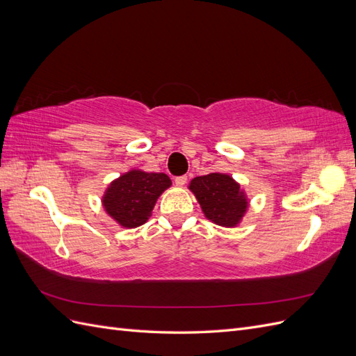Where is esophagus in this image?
Here are the masks:
<instances>
[{
  "instance_id": "obj_1",
  "label": "esophagus",
  "mask_w": 356,
  "mask_h": 356,
  "mask_svg": "<svg viewBox=\"0 0 356 356\" xmlns=\"http://www.w3.org/2000/svg\"><path fill=\"white\" fill-rule=\"evenodd\" d=\"M187 177L186 175H182V177H177L175 178V184L178 186V187H182V186H186L187 184Z\"/></svg>"
}]
</instances>
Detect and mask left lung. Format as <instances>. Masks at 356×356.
<instances>
[{
    "mask_svg": "<svg viewBox=\"0 0 356 356\" xmlns=\"http://www.w3.org/2000/svg\"><path fill=\"white\" fill-rule=\"evenodd\" d=\"M200 203L204 217L222 227H234L246 212L248 200L230 175L209 174L191 179L188 187Z\"/></svg>",
    "mask_w": 356,
    "mask_h": 356,
    "instance_id": "obj_1",
    "label": "left lung"
}]
</instances>
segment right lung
Returning <instances> with one entry per match:
<instances>
[{
	"label": "right lung",
	"mask_w": 356,
	"mask_h": 356,
	"mask_svg": "<svg viewBox=\"0 0 356 356\" xmlns=\"http://www.w3.org/2000/svg\"><path fill=\"white\" fill-rule=\"evenodd\" d=\"M170 184L166 174L129 170L106 188L102 197L104 208L123 227H139L148 220L159 196Z\"/></svg>",
	"instance_id": "add662e5"
}]
</instances>
